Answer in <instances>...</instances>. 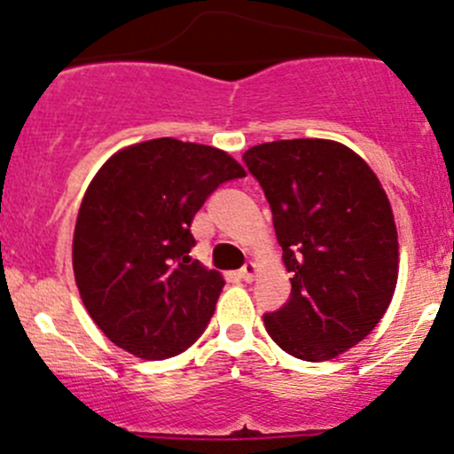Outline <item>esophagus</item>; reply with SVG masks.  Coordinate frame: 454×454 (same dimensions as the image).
<instances>
[{
	"label": "esophagus",
	"mask_w": 454,
	"mask_h": 454,
	"mask_svg": "<svg viewBox=\"0 0 454 454\" xmlns=\"http://www.w3.org/2000/svg\"><path fill=\"white\" fill-rule=\"evenodd\" d=\"M239 277H241V281L253 283L254 277H256V263H253V261H248V263H246L244 268L239 270Z\"/></svg>",
	"instance_id": "esophagus-1"
}]
</instances>
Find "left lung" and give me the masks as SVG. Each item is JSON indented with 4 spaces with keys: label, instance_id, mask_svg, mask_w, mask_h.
<instances>
[{
    "label": "left lung",
    "instance_id": "1",
    "mask_svg": "<svg viewBox=\"0 0 454 454\" xmlns=\"http://www.w3.org/2000/svg\"><path fill=\"white\" fill-rule=\"evenodd\" d=\"M272 208L290 301L265 314L274 342L308 363L369 336L391 305L400 270L395 217L378 176L336 140L263 142L244 153Z\"/></svg>",
    "mask_w": 454,
    "mask_h": 454
}]
</instances>
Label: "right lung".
<instances>
[{
    "label": "right lung",
    "instance_id": "obj_1",
    "mask_svg": "<svg viewBox=\"0 0 454 454\" xmlns=\"http://www.w3.org/2000/svg\"><path fill=\"white\" fill-rule=\"evenodd\" d=\"M244 167L215 146L155 138L116 151L87 186L72 268L100 332L142 360L189 349L215 312L223 277L189 256L191 223Z\"/></svg>",
    "mask_w": 454,
    "mask_h": 454
}]
</instances>
